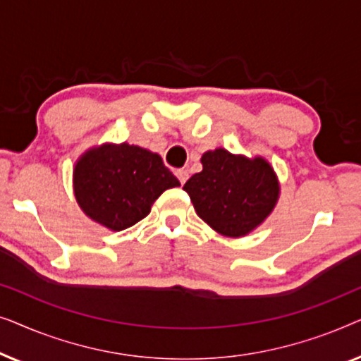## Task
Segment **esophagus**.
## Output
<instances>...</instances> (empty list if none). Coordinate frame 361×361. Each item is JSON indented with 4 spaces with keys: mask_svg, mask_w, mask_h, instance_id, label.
I'll use <instances>...</instances> for the list:
<instances>
[{
    "mask_svg": "<svg viewBox=\"0 0 361 361\" xmlns=\"http://www.w3.org/2000/svg\"><path fill=\"white\" fill-rule=\"evenodd\" d=\"M176 176H177V179L180 180V184H185L187 179H189V172H187L185 169H179L176 172Z\"/></svg>",
    "mask_w": 361,
    "mask_h": 361,
    "instance_id": "obj_1",
    "label": "esophagus"
}]
</instances>
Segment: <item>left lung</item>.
Listing matches in <instances>:
<instances>
[{"label":"left lung","mask_w":361,"mask_h":361,"mask_svg":"<svg viewBox=\"0 0 361 361\" xmlns=\"http://www.w3.org/2000/svg\"><path fill=\"white\" fill-rule=\"evenodd\" d=\"M202 171L185 182L197 215L216 233L241 238L273 214L278 174L263 156L246 157L216 147L202 154Z\"/></svg>","instance_id":"1"}]
</instances>
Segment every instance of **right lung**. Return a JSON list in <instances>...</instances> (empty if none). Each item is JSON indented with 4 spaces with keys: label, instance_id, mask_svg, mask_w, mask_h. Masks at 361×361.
Masks as SVG:
<instances>
[{
    "label": "right lung",
    "instance_id": "right-lung-1",
    "mask_svg": "<svg viewBox=\"0 0 361 361\" xmlns=\"http://www.w3.org/2000/svg\"><path fill=\"white\" fill-rule=\"evenodd\" d=\"M72 184L88 219L121 231L145 219L157 197L180 182L157 152L128 142H103L75 161Z\"/></svg>",
    "mask_w": 361,
    "mask_h": 361
}]
</instances>
